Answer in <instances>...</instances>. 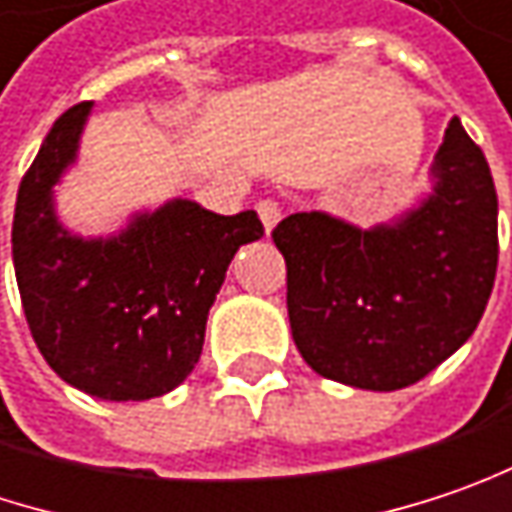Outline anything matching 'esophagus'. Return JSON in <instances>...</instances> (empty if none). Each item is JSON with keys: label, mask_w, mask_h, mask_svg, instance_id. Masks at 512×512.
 Here are the masks:
<instances>
[{"label": "esophagus", "mask_w": 512, "mask_h": 512, "mask_svg": "<svg viewBox=\"0 0 512 512\" xmlns=\"http://www.w3.org/2000/svg\"><path fill=\"white\" fill-rule=\"evenodd\" d=\"M256 212H259V218H262V224H265V233L274 230L279 215H282V209H279V203L276 201H259L256 203Z\"/></svg>", "instance_id": "esophagus-1"}]
</instances>
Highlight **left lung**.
<instances>
[{
	"instance_id": "left-lung-1",
	"label": "left lung",
	"mask_w": 512,
	"mask_h": 512,
	"mask_svg": "<svg viewBox=\"0 0 512 512\" xmlns=\"http://www.w3.org/2000/svg\"><path fill=\"white\" fill-rule=\"evenodd\" d=\"M434 192L393 224L358 230L326 212L276 224L288 320L314 373L361 390L425 379L469 341L498 268V198L484 151L452 119Z\"/></svg>"
}]
</instances>
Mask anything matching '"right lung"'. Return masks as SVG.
<instances>
[{"label":"right lung","mask_w":512,"mask_h":512,"mask_svg":"<svg viewBox=\"0 0 512 512\" xmlns=\"http://www.w3.org/2000/svg\"><path fill=\"white\" fill-rule=\"evenodd\" d=\"M90 110L84 101L57 119L19 183L14 271L31 338L57 376L107 402H142L195 370L227 268L265 227L253 209L215 215L177 198L119 236H72L52 189L75 163Z\"/></svg>","instance_id":"1"}]
</instances>
